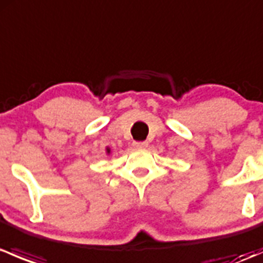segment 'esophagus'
Instances as JSON below:
<instances>
[{"label": "esophagus", "mask_w": 263, "mask_h": 263, "mask_svg": "<svg viewBox=\"0 0 263 263\" xmlns=\"http://www.w3.org/2000/svg\"><path fill=\"white\" fill-rule=\"evenodd\" d=\"M134 145L136 147H147L148 142L147 141H136V142H134Z\"/></svg>", "instance_id": "obj_1"}]
</instances>
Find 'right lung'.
Here are the masks:
<instances>
[{"mask_svg": "<svg viewBox=\"0 0 263 263\" xmlns=\"http://www.w3.org/2000/svg\"><path fill=\"white\" fill-rule=\"evenodd\" d=\"M108 153H109V150H108Z\"/></svg>", "mask_w": 263, "mask_h": 263, "instance_id": "obj_1", "label": "right lung"}]
</instances>
